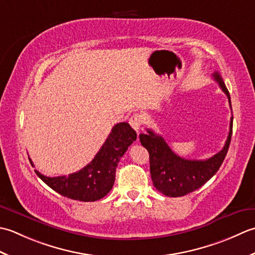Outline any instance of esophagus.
<instances>
[{"label":"esophagus","mask_w":255,"mask_h":255,"mask_svg":"<svg viewBox=\"0 0 255 255\" xmlns=\"http://www.w3.org/2000/svg\"><path fill=\"white\" fill-rule=\"evenodd\" d=\"M128 123H129V126H131L135 129V131H138V129L141 128V127H142L143 118H142L141 114L135 113V114H133L131 118H129Z\"/></svg>","instance_id":"obj_1"}]
</instances>
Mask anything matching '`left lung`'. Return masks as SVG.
<instances>
[{
  "mask_svg": "<svg viewBox=\"0 0 255 255\" xmlns=\"http://www.w3.org/2000/svg\"><path fill=\"white\" fill-rule=\"evenodd\" d=\"M215 80L226 93L231 107L230 95L219 72L214 74ZM231 117L229 135L225 146L214 156L205 160L185 159L176 155L160 135L152 129H146L147 134H139V142L148 150L149 170L154 187L163 195L168 197H181L195 191L205 185L218 169L220 168L229 148L232 135Z\"/></svg>",
  "mask_w": 255,
  "mask_h": 255,
  "instance_id": "8db88e82",
  "label": "left lung"
}]
</instances>
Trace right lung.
Here are the masks:
<instances>
[{"mask_svg":"<svg viewBox=\"0 0 255 255\" xmlns=\"http://www.w3.org/2000/svg\"><path fill=\"white\" fill-rule=\"evenodd\" d=\"M136 136V132L128 123H118L95 158L82 169L58 177H47L36 169L35 173L51 189L67 198L79 201L99 200L112 189L120 158ZM29 162L34 166L30 158Z\"/></svg>","mask_w":255,"mask_h":255,"instance_id":"right-lung-1","label":"right lung"}]
</instances>
